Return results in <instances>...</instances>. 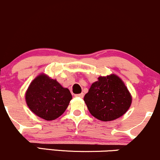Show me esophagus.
Listing matches in <instances>:
<instances>
[{"label": "esophagus", "mask_w": 160, "mask_h": 160, "mask_svg": "<svg viewBox=\"0 0 160 160\" xmlns=\"http://www.w3.org/2000/svg\"><path fill=\"white\" fill-rule=\"evenodd\" d=\"M75 97H78V98H82L84 97V94L83 93H81V94H75Z\"/></svg>", "instance_id": "34e87169"}]
</instances>
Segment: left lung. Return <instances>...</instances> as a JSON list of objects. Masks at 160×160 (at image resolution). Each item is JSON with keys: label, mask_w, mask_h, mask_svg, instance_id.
I'll return each mask as SVG.
<instances>
[{"label": "left lung", "mask_w": 160, "mask_h": 160, "mask_svg": "<svg viewBox=\"0 0 160 160\" xmlns=\"http://www.w3.org/2000/svg\"><path fill=\"white\" fill-rule=\"evenodd\" d=\"M89 112L103 122L112 121L126 112L132 97L126 86L115 75L99 77L84 98Z\"/></svg>", "instance_id": "8db88e82"}]
</instances>
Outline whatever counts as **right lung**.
Segmentation results:
<instances>
[{"label": "right lung", "mask_w": 160, "mask_h": 160, "mask_svg": "<svg viewBox=\"0 0 160 160\" xmlns=\"http://www.w3.org/2000/svg\"><path fill=\"white\" fill-rule=\"evenodd\" d=\"M71 99L69 89L45 75H38L32 81L26 94L29 109L48 121L56 119L63 113Z\"/></svg>", "instance_id": "1"}]
</instances>
